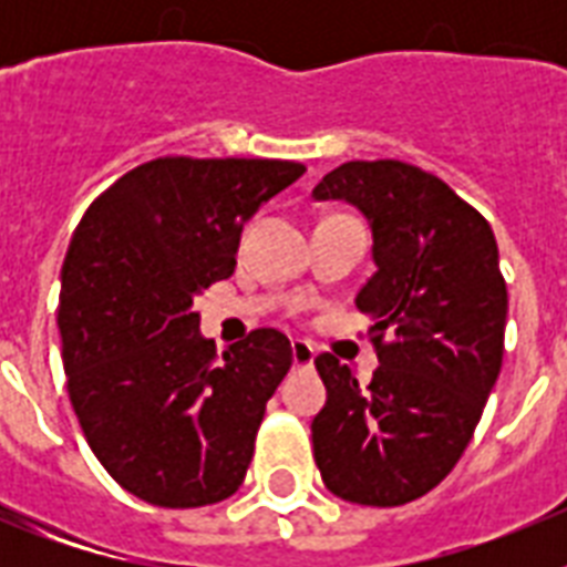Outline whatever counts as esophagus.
I'll use <instances>...</instances> for the list:
<instances>
[{
  "label": "esophagus",
  "instance_id": "34e87169",
  "mask_svg": "<svg viewBox=\"0 0 567 567\" xmlns=\"http://www.w3.org/2000/svg\"><path fill=\"white\" fill-rule=\"evenodd\" d=\"M293 368H311L315 364V347L309 341H291Z\"/></svg>",
  "mask_w": 567,
  "mask_h": 567
}]
</instances>
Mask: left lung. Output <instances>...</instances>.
<instances>
[{"instance_id":"1","label":"left lung","mask_w":567,"mask_h":567,"mask_svg":"<svg viewBox=\"0 0 567 567\" xmlns=\"http://www.w3.org/2000/svg\"><path fill=\"white\" fill-rule=\"evenodd\" d=\"M368 217L377 274L355 306L371 315L379 368L364 385L332 353L315 359L327 405L311 421L323 485L359 506H403L456 467L503 364L506 279L483 214L414 164L347 162L311 190Z\"/></svg>"}]
</instances>
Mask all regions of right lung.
Listing matches in <instances>:
<instances>
[{
	"label": "right lung",
	"mask_w": 567,
	"mask_h": 567,
	"mask_svg": "<svg viewBox=\"0 0 567 567\" xmlns=\"http://www.w3.org/2000/svg\"><path fill=\"white\" fill-rule=\"evenodd\" d=\"M306 167L164 155L120 176L75 226L58 329L66 391L93 456L164 509L238 492L291 341L252 329L217 355L194 300L235 274L244 223Z\"/></svg>",
	"instance_id": "obj_1"
}]
</instances>
